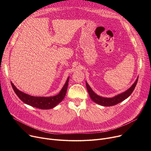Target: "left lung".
<instances>
[{
    "mask_svg": "<svg viewBox=\"0 0 151 151\" xmlns=\"http://www.w3.org/2000/svg\"><path fill=\"white\" fill-rule=\"evenodd\" d=\"M138 80V78L137 79L136 81L134 82V84L130 87V88H129L127 91L113 98H104L98 96V95L94 93V92L92 90L91 87L89 86V84L87 82H86V88L89 92L90 97L94 102H96V104L102 106H113L119 104V103H121L127 98H128L132 94L134 88H135Z\"/></svg>",
    "mask_w": 151,
    "mask_h": 151,
    "instance_id": "8db88e82",
    "label": "left lung"
}]
</instances>
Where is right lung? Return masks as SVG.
<instances>
[{"instance_id": "add662e5", "label": "right lung", "mask_w": 151, "mask_h": 151, "mask_svg": "<svg viewBox=\"0 0 151 151\" xmlns=\"http://www.w3.org/2000/svg\"><path fill=\"white\" fill-rule=\"evenodd\" d=\"M68 80L69 78H68L65 85L63 86V88L59 94L55 96L50 97L31 96L30 95L19 91L12 82L11 84L15 93L17 95V96L19 98V99L24 103H25V104L30 106L39 109H48L55 107L64 99L67 90Z\"/></svg>"}]
</instances>
